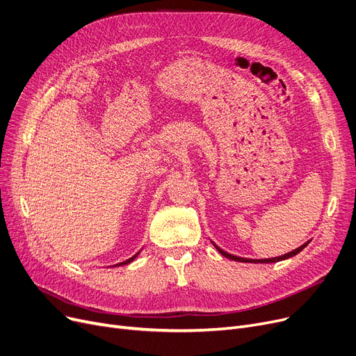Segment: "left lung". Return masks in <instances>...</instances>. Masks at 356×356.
<instances>
[{"label": "left lung", "instance_id": "obj_1", "mask_svg": "<svg viewBox=\"0 0 356 356\" xmlns=\"http://www.w3.org/2000/svg\"><path fill=\"white\" fill-rule=\"evenodd\" d=\"M310 243V241L309 242H306L304 245H301L300 248H297V249H294L293 252H289V253H285V255H281V257H277V258H268V259H248V258H241V257H234V255H232V253H227L226 250H223V249H220L217 245H214V248L222 253V255L225 257V258H227V259H232V261H236V262H253V264H270V262H280V261H284V259H289V258H291V257H296L297 253H300L304 248H306L307 245Z\"/></svg>", "mask_w": 356, "mask_h": 356}]
</instances>
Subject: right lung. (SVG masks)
Returning a JSON list of instances; mask_svg holds the SVG:
<instances>
[{
  "label": "right lung",
  "instance_id": "1",
  "mask_svg": "<svg viewBox=\"0 0 356 356\" xmlns=\"http://www.w3.org/2000/svg\"><path fill=\"white\" fill-rule=\"evenodd\" d=\"M138 255H139V252H138V253H136V255H134V257H131V258H129V259H127V261H124V262H120V264H115V265H114V266H120V265H126V264H130V262H131V261H134V258H136V257H138Z\"/></svg>",
  "mask_w": 356,
  "mask_h": 356
}]
</instances>
